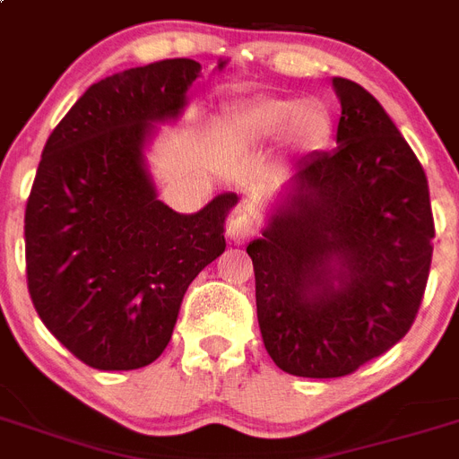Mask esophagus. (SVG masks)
I'll return each mask as SVG.
<instances>
[{
    "instance_id": "esophagus-1",
    "label": "esophagus",
    "mask_w": 459,
    "mask_h": 459,
    "mask_svg": "<svg viewBox=\"0 0 459 459\" xmlns=\"http://www.w3.org/2000/svg\"><path fill=\"white\" fill-rule=\"evenodd\" d=\"M256 233H259V221H256V217L249 214V212H240V214H236V217L229 221V229H226L229 240L238 242V245L247 242L249 238H254Z\"/></svg>"
}]
</instances>
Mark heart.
I'll return each mask as SVG.
<instances>
[{"label":"heart","mask_w":459,"mask_h":459,"mask_svg":"<svg viewBox=\"0 0 459 459\" xmlns=\"http://www.w3.org/2000/svg\"><path fill=\"white\" fill-rule=\"evenodd\" d=\"M336 117L322 100L265 95L230 111L223 137L238 149H259L280 137L289 156H307L329 142Z\"/></svg>","instance_id":"b5f03b06"}]
</instances>
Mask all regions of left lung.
Instances as JSON below:
<instances>
[{
	"label": "left lung",
	"instance_id": "8db88e82",
	"mask_svg": "<svg viewBox=\"0 0 459 459\" xmlns=\"http://www.w3.org/2000/svg\"><path fill=\"white\" fill-rule=\"evenodd\" d=\"M336 149L291 168L247 245L261 336L277 367L341 378L402 341L432 264L422 165L371 92L333 76Z\"/></svg>",
	"mask_w": 459,
	"mask_h": 459
}]
</instances>
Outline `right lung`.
Returning <instances> with one entry per match:
<instances>
[{
  "instance_id": "obj_1",
  "label": "right lung",
  "mask_w": 459,
  "mask_h": 459,
  "mask_svg": "<svg viewBox=\"0 0 459 459\" xmlns=\"http://www.w3.org/2000/svg\"><path fill=\"white\" fill-rule=\"evenodd\" d=\"M198 74L200 63L175 57L92 83L41 153L25 210L27 287L46 329L100 371L156 361L188 284L226 249L238 195L179 214L158 200L144 156Z\"/></svg>"
}]
</instances>
